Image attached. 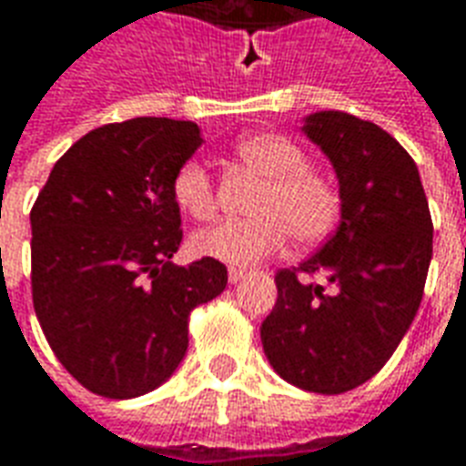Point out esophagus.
Masks as SVG:
<instances>
[{"mask_svg":"<svg viewBox=\"0 0 466 466\" xmlns=\"http://www.w3.org/2000/svg\"><path fill=\"white\" fill-rule=\"evenodd\" d=\"M227 277H229V282H232V284L242 282L244 277H247V269H242V267H229V272H227Z\"/></svg>","mask_w":466,"mask_h":466,"instance_id":"obj_1","label":"esophagus"}]
</instances>
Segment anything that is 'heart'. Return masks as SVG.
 <instances>
[{
    "mask_svg": "<svg viewBox=\"0 0 466 466\" xmlns=\"http://www.w3.org/2000/svg\"><path fill=\"white\" fill-rule=\"evenodd\" d=\"M234 159L259 174L264 187L252 204V219H227L194 237V252L229 267H252L279 252L287 234L299 247H312L339 219V192L299 144L279 132H254L234 144ZM177 207L192 219H212L217 192L209 169L197 159L184 162L172 179Z\"/></svg>",
    "mask_w": 466,
    "mask_h": 466,
    "instance_id": "heart-1",
    "label": "heart"
}]
</instances>
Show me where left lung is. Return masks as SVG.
I'll list each match as a JSON object with an SVG mask.
<instances>
[{"label": "left lung", "instance_id": "8db88e82", "mask_svg": "<svg viewBox=\"0 0 466 466\" xmlns=\"http://www.w3.org/2000/svg\"><path fill=\"white\" fill-rule=\"evenodd\" d=\"M302 132L332 162L342 219L319 252L277 272L262 347L294 387L342 394L387 364L420 309L431 259L430 204L414 159L374 122L314 112Z\"/></svg>", "mask_w": 466, "mask_h": 466}]
</instances>
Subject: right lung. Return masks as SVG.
<instances>
[{
  "label": "right lung",
  "mask_w": 466,
  "mask_h": 466,
  "mask_svg": "<svg viewBox=\"0 0 466 466\" xmlns=\"http://www.w3.org/2000/svg\"><path fill=\"white\" fill-rule=\"evenodd\" d=\"M199 127L167 116L105 124L75 142L32 207V299L46 342L109 400L157 390L184 360L189 314L227 287L204 257L177 267V169Z\"/></svg>",
  "instance_id": "obj_1"
}]
</instances>
